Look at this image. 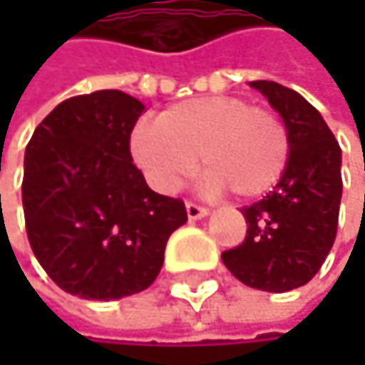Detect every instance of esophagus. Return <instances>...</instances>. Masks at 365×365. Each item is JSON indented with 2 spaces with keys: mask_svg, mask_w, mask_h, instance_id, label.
Returning a JSON list of instances; mask_svg holds the SVG:
<instances>
[{
  "mask_svg": "<svg viewBox=\"0 0 365 365\" xmlns=\"http://www.w3.org/2000/svg\"><path fill=\"white\" fill-rule=\"evenodd\" d=\"M185 211H187V217H190V220H200V217H205V215L209 213L207 207L196 205V202H192V200H185Z\"/></svg>",
  "mask_w": 365,
  "mask_h": 365,
  "instance_id": "1",
  "label": "esophagus"
}]
</instances>
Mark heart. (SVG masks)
Segmentation results:
<instances>
[{"label": "heart", "instance_id": "heart-1", "mask_svg": "<svg viewBox=\"0 0 365 365\" xmlns=\"http://www.w3.org/2000/svg\"><path fill=\"white\" fill-rule=\"evenodd\" d=\"M130 154L160 192H178L202 156L211 192L228 187L237 198H257L285 173L292 139L277 111L220 95L175 103L158 120L141 122Z\"/></svg>", "mask_w": 365, "mask_h": 365}]
</instances>
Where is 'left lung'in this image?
I'll return each instance as SVG.
<instances>
[{"instance_id":"8db88e82","label":"left lung","mask_w":365,"mask_h":365,"mask_svg":"<svg viewBox=\"0 0 365 365\" xmlns=\"http://www.w3.org/2000/svg\"><path fill=\"white\" fill-rule=\"evenodd\" d=\"M252 86L287 124L292 154L274 190L241 209L245 241L222 259L241 283L283 294L309 283L334 245L342 196L340 145L322 113L296 91L266 80Z\"/></svg>"}]
</instances>
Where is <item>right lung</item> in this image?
<instances>
[{"label":"right lung","mask_w":365,"mask_h":365,"mask_svg":"<svg viewBox=\"0 0 365 365\" xmlns=\"http://www.w3.org/2000/svg\"><path fill=\"white\" fill-rule=\"evenodd\" d=\"M143 103L122 91L65 99L25 150L23 209L29 245L67 294L118 300L158 277L182 198L154 192L133 165L130 133Z\"/></svg>","instance_id":"add662e5"}]
</instances>
